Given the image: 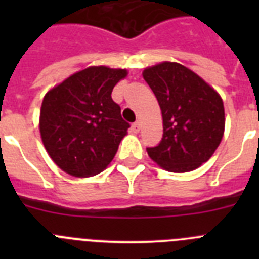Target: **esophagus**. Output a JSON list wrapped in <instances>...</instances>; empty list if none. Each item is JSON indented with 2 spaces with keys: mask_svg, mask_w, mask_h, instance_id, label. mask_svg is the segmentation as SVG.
<instances>
[{
  "mask_svg": "<svg viewBox=\"0 0 259 259\" xmlns=\"http://www.w3.org/2000/svg\"><path fill=\"white\" fill-rule=\"evenodd\" d=\"M140 130H141V123L137 120L136 123H134V124H132V131H134L135 134H137V132L140 131Z\"/></svg>",
  "mask_w": 259,
  "mask_h": 259,
  "instance_id": "obj_1",
  "label": "esophagus"
}]
</instances>
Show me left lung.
Masks as SVG:
<instances>
[{"label": "left lung", "instance_id": "left-lung-1", "mask_svg": "<svg viewBox=\"0 0 259 259\" xmlns=\"http://www.w3.org/2000/svg\"><path fill=\"white\" fill-rule=\"evenodd\" d=\"M163 120L161 143L146 152L170 172H189L207 162L221 144L226 116L221 95L196 72L176 62L144 68Z\"/></svg>", "mask_w": 259, "mask_h": 259}]
</instances>
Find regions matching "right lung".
Segmentation results:
<instances>
[{"mask_svg": "<svg viewBox=\"0 0 259 259\" xmlns=\"http://www.w3.org/2000/svg\"><path fill=\"white\" fill-rule=\"evenodd\" d=\"M127 75L125 68L91 66L44 96L38 120L41 140L62 171L89 178L113 161L130 124L123 120L111 92Z\"/></svg>", "mask_w": 259, "mask_h": 259, "instance_id": "obj_1", "label": "right lung"}]
</instances>
